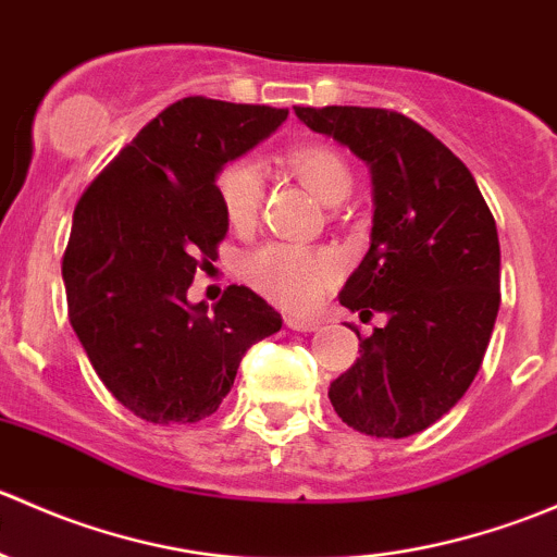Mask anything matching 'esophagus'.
I'll return each instance as SVG.
<instances>
[{
    "label": "esophagus",
    "instance_id": "34e87169",
    "mask_svg": "<svg viewBox=\"0 0 557 557\" xmlns=\"http://www.w3.org/2000/svg\"><path fill=\"white\" fill-rule=\"evenodd\" d=\"M285 323L290 325L294 331H305V334H310V331H318V320H307V318H288Z\"/></svg>",
    "mask_w": 557,
    "mask_h": 557
}]
</instances>
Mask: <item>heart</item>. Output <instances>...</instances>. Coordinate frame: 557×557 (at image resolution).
Masks as SVG:
<instances>
[{"label": "heart", "mask_w": 557, "mask_h": 557, "mask_svg": "<svg viewBox=\"0 0 557 557\" xmlns=\"http://www.w3.org/2000/svg\"><path fill=\"white\" fill-rule=\"evenodd\" d=\"M288 170L325 205H336L352 188L345 156L323 143L294 145L285 153ZM218 201L226 221L237 228L256 223L263 201V177L256 161L234 159L218 170ZM245 280L272 301L294 310L312 307L339 274V258L331 250L296 245H263L245 258Z\"/></svg>", "instance_id": "heart-1"}]
</instances>
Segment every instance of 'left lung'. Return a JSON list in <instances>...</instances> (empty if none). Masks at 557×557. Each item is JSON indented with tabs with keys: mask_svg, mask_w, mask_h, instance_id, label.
Here are the masks:
<instances>
[{
	"mask_svg": "<svg viewBox=\"0 0 557 557\" xmlns=\"http://www.w3.org/2000/svg\"><path fill=\"white\" fill-rule=\"evenodd\" d=\"M367 161L374 185L372 245L339 305L387 323L329 387L342 423L401 440L458 404L474 383L502 305V250L487 201L447 145L383 107H296Z\"/></svg>",
	"mask_w": 557,
	"mask_h": 557,
	"instance_id": "left-lung-1",
	"label": "left lung"
}]
</instances>
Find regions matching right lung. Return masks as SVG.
Wrapping results in <instances>:
<instances>
[{"label":"right lung","mask_w":557,"mask_h":557,"mask_svg":"<svg viewBox=\"0 0 557 557\" xmlns=\"http://www.w3.org/2000/svg\"><path fill=\"white\" fill-rule=\"evenodd\" d=\"M288 110L185 97L161 110L83 190L61 274L70 323L107 391L148 423H196L221 407L247 347L283 318L245 285L190 305L228 232L215 174Z\"/></svg>","instance_id":"1"}]
</instances>
